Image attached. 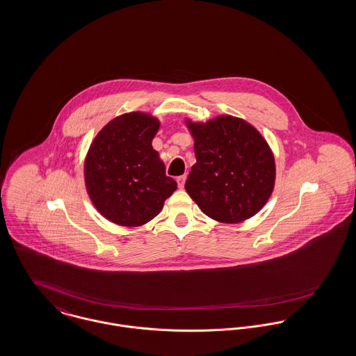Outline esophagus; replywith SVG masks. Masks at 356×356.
Instances as JSON below:
<instances>
[{
  "label": "esophagus",
  "instance_id": "esophagus-1",
  "mask_svg": "<svg viewBox=\"0 0 356 356\" xmlns=\"http://www.w3.org/2000/svg\"><path fill=\"white\" fill-rule=\"evenodd\" d=\"M186 179H187V176H186V175H183V176H179V177H177L179 188H183V187H184V184H186Z\"/></svg>",
  "mask_w": 356,
  "mask_h": 356
}]
</instances>
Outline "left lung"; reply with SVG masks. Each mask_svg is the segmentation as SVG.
<instances>
[{"label": "left lung", "mask_w": 356, "mask_h": 356, "mask_svg": "<svg viewBox=\"0 0 356 356\" xmlns=\"http://www.w3.org/2000/svg\"><path fill=\"white\" fill-rule=\"evenodd\" d=\"M195 139L196 164L186 191L210 218L237 223L253 217L275 184L274 154L261 134L230 115L207 123L187 122Z\"/></svg>", "instance_id": "8db88e82"}]
</instances>
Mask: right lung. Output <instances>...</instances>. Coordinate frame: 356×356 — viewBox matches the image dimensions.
I'll use <instances>...</instances> for the list:
<instances>
[{"instance_id":"1","label":"right lung","mask_w":356,"mask_h":356,"mask_svg":"<svg viewBox=\"0 0 356 356\" xmlns=\"http://www.w3.org/2000/svg\"><path fill=\"white\" fill-rule=\"evenodd\" d=\"M160 122L147 113L115 118L92 142L85 160V184L95 207L111 222L139 226L159 216L177 183L152 140Z\"/></svg>"}]
</instances>
